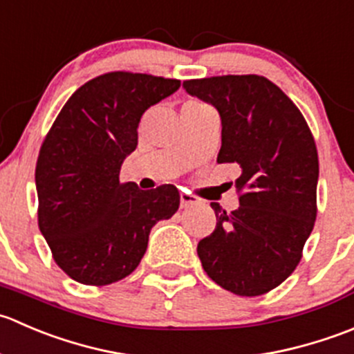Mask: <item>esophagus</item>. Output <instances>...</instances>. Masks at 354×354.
<instances>
[{
	"label": "esophagus",
	"instance_id": "34e87169",
	"mask_svg": "<svg viewBox=\"0 0 354 354\" xmlns=\"http://www.w3.org/2000/svg\"><path fill=\"white\" fill-rule=\"evenodd\" d=\"M196 203H198V198L194 194H191L189 191H180V208H189Z\"/></svg>",
	"mask_w": 354,
	"mask_h": 354
}]
</instances>
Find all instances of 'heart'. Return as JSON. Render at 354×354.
Masks as SVG:
<instances>
[{
  "mask_svg": "<svg viewBox=\"0 0 354 354\" xmlns=\"http://www.w3.org/2000/svg\"><path fill=\"white\" fill-rule=\"evenodd\" d=\"M184 108H205V104L196 103V101H187V103L184 104Z\"/></svg>",
  "mask_w": 354,
  "mask_h": 354,
  "instance_id": "heart-1",
  "label": "heart"
}]
</instances>
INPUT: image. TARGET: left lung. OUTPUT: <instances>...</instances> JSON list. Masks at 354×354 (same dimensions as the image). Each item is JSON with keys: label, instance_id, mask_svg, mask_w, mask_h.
I'll list each match as a JSON object with an SVG mask.
<instances>
[{"label": "left lung", "instance_id": "left-lung-1", "mask_svg": "<svg viewBox=\"0 0 354 354\" xmlns=\"http://www.w3.org/2000/svg\"><path fill=\"white\" fill-rule=\"evenodd\" d=\"M222 118L218 163H237L239 208L218 203L216 227L198 243L208 277L237 296H261L295 272L317 218L318 153L299 108L267 77L184 80Z\"/></svg>", "mask_w": 354, "mask_h": 354}]
</instances>
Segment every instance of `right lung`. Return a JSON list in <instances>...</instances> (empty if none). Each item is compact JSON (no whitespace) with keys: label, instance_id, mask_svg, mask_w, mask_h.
Instances as JSON below:
<instances>
[{"label":"right lung","instance_id":"right-lung-1","mask_svg":"<svg viewBox=\"0 0 354 354\" xmlns=\"http://www.w3.org/2000/svg\"><path fill=\"white\" fill-rule=\"evenodd\" d=\"M180 80L108 72L80 86L48 131L36 165L37 223L55 263L73 281L108 286L138 268L149 230L178 209L176 185L120 182L149 106Z\"/></svg>","mask_w":354,"mask_h":354}]
</instances>
